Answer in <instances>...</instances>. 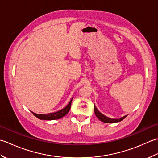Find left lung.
<instances>
[{
	"mask_svg": "<svg viewBox=\"0 0 158 158\" xmlns=\"http://www.w3.org/2000/svg\"><path fill=\"white\" fill-rule=\"evenodd\" d=\"M94 110H95V116L98 117V118L99 120H100L101 121L104 122V123H117V122H120L123 119L127 117V116H125L123 117H121L120 118H111L106 117L105 115H104L103 114H102L100 112H99L96 106H94Z\"/></svg>",
	"mask_w": 158,
	"mask_h": 158,
	"instance_id": "8db88e82",
	"label": "left lung"
}]
</instances>
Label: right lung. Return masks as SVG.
Masks as SVG:
<instances>
[{
  "mask_svg": "<svg viewBox=\"0 0 158 158\" xmlns=\"http://www.w3.org/2000/svg\"><path fill=\"white\" fill-rule=\"evenodd\" d=\"M73 99V98H72ZM72 99H71V101L68 104L65 108H64L62 110L59 111H57L55 112H52V113H48V114H38L36 113H34V112H32L35 117L37 118H40L41 120H55V119H59V118L63 117L64 116H65L68 112L70 110L71 108V104H72Z\"/></svg>",
  "mask_w": 158,
  "mask_h": 158,
  "instance_id": "right-lung-1",
  "label": "right lung"
}]
</instances>
